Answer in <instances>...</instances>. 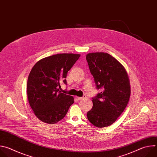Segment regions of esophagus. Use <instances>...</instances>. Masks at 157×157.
Here are the masks:
<instances>
[{"mask_svg": "<svg viewBox=\"0 0 157 157\" xmlns=\"http://www.w3.org/2000/svg\"><path fill=\"white\" fill-rule=\"evenodd\" d=\"M86 98V96H84L83 97H77L76 98H77V99H78V100L80 101V100H82V99H85Z\"/></svg>", "mask_w": 157, "mask_h": 157, "instance_id": "1", "label": "esophagus"}]
</instances>
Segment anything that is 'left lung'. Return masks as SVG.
Returning a JSON list of instances; mask_svg holds the SVG:
<instances>
[{"instance_id":"obj_1","label":"left lung","mask_w":157,"mask_h":157,"mask_svg":"<svg viewBox=\"0 0 157 157\" xmlns=\"http://www.w3.org/2000/svg\"><path fill=\"white\" fill-rule=\"evenodd\" d=\"M86 58L96 88H103V91L93 98V106L87 112V117L96 127H107L117 119L128 102V76L124 66L108 53H91Z\"/></svg>"}]
</instances>
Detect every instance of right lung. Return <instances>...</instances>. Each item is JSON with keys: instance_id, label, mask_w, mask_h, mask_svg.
I'll use <instances>...</instances> for the list:
<instances>
[{"instance_id": "1", "label": "right lung", "mask_w": 157, "mask_h": 157, "mask_svg": "<svg viewBox=\"0 0 157 157\" xmlns=\"http://www.w3.org/2000/svg\"><path fill=\"white\" fill-rule=\"evenodd\" d=\"M81 55L60 53L44 58L35 63L29 74L27 92L33 113L41 121L55 124L64 117L73 96L61 93L58 87L66 84L67 73Z\"/></svg>"}]
</instances>
